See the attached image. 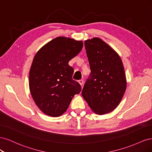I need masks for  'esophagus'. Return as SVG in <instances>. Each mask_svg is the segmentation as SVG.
I'll return each instance as SVG.
<instances>
[{
    "label": "esophagus",
    "mask_w": 152,
    "mask_h": 152,
    "mask_svg": "<svg viewBox=\"0 0 152 152\" xmlns=\"http://www.w3.org/2000/svg\"><path fill=\"white\" fill-rule=\"evenodd\" d=\"M78 82H79V83L80 84V86H82V84H83V83H84V81H83V80H79V81H78Z\"/></svg>",
    "instance_id": "34e87169"
}]
</instances>
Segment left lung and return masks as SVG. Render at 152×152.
I'll list each match as a JSON object with an SVG mask.
<instances>
[{
    "label": "left lung",
    "instance_id": "8db88e82",
    "mask_svg": "<svg viewBox=\"0 0 152 152\" xmlns=\"http://www.w3.org/2000/svg\"><path fill=\"white\" fill-rule=\"evenodd\" d=\"M91 73L82 95L98 115L112 112L121 102L126 89L123 63L118 54L98 37L85 41Z\"/></svg>",
    "mask_w": 152,
    "mask_h": 152
}]
</instances>
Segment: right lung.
Listing matches in <instances>:
<instances>
[{"instance_id":"add662e5","label":"right lung","mask_w":152,"mask_h":152,"mask_svg":"<svg viewBox=\"0 0 152 152\" xmlns=\"http://www.w3.org/2000/svg\"><path fill=\"white\" fill-rule=\"evenodd\" d=\"M83 47L82 41L58 37L36 53L29 72L30 93L39 108L45 115L56 117L65 113L81 86L72 79L71 59Z\"/></svg>"}]
</instances>
